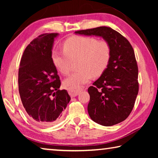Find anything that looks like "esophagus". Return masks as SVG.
<instances>
[{
  "label": "esophagus",
  "instance_id": "obj_1",
  "mask_svg": "<svg viewBox=\"0 0 158 158\" xmlns=\"http://www.w3.org/2000/svg\"><path fill=\"white\" fill-rule=\"evenodd\" d=\"M84 88L82 87H78L77 89H68V93L69 95L71 97H75V96L78 95L79 94L80 92H81L82 90H84Z\"/></svg>",
  "mask_w": 158,
  "mask_h": 158
}]
</instances>
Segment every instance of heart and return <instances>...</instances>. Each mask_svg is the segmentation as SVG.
<instances>
[{"label":"heart","instance_id":"obj_1","mask_svg":"<svg viewBox=\"0 0 158 158\" xmlns=\"http://www.w3.org/2000/svg\"><path fill=\"white\" fill-rule=\"evenodd\" d=\"M64 51H56L52 55L53 64L62 74H68L73 61L79 59V70L64 81V85L69 89H77L89 83L93 76L102 75L107 68L111 56V49L108 42L99 41L92 37H72L65 42Z\"/></svg>","mask_w":158,"mask_h":158}]
</instances>
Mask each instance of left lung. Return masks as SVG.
<instances>
[{"label":"left lung","instance_id":"8db88e82","mask_svg":"<svg viewBox=\"0 0 158 158\" xmlns=\"http://www.w3.org/2000/svg\"><path fill=\"white\" fill-rule=\"evenodd\" d=\"M74 33L102 37L111 49L107 68L88 89L90 118L103 126L125 121L132 110L139 91L138 67L132 45L118 32L106 26Z\"/></svg>","mask_w":158,"mask_h":158}]
</instances>
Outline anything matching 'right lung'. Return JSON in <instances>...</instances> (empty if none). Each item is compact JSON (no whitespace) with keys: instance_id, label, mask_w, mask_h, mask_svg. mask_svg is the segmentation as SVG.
<instances>
[{"instance_id":"obj_1","label":"right lung","mask_w":158,"mask_h":158,"mask_svg":"<svg viewBox=\"0 0 158 158\" xmlns=\"http://www.w3.org/2000/svg\"><path fill=\"white\" fill-rule=\"evenodd\" d=\"M58 33H45L24 50L19 69V92L28 116L37 125L50 126L60 121L70 97L59 90L60 81L52 60Z\"/></svg>"}]
</instances>
